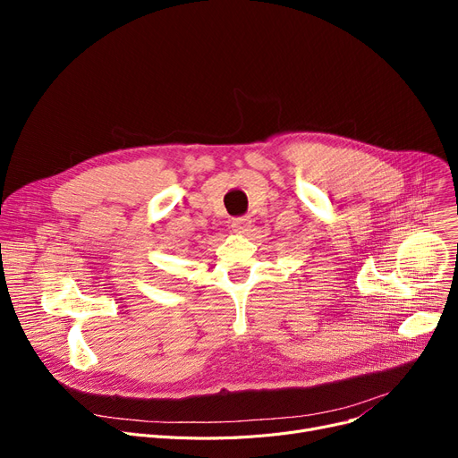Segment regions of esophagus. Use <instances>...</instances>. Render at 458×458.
Here are the masks:
<instances>
[{"label": "esophagus", "mask_w": 458, "mask_h": 458, "mask_svg": "<svg viewBox=\"0 0 458 458\" xmlns=\"http://www.w3.org/2000/svg\"><path fill=\"white\" fill-rule=\"evenodd\" d=\"M232 230L239 235H245L250 230V219L249 216H239V219L232 221Z\"/></svg>", "instance_id": "obj_1"}]
</instances>
